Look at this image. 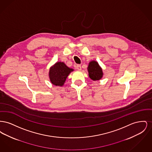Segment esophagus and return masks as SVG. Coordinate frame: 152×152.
<instances>
[{"instance_id": "34e87169", "label": "esophagus", "mask_w": 152, "mask_h": 152, "mask_svg": "<svg viewBox=\"0 0 152 152\" xmlns=\"http://www.w3.org/2000/svg\"><path fill=\"white\" fill-rule=\"evenodd\" d=\"M76 69L78 70V71H81V66L80 65H76Z\"/></svg>"}]
</instances>
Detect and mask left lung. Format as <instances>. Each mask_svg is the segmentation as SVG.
Returning a JSON list of instances; mask_svg holds the SVG:
<instances>
[{"instance_id": "obj_1", "label": "left lung", "mask_w": 152, "mask_h": 152, "mask_svg": "<svg viewBox=\"0 0 152 152\" xmlns=\"http://www.w3.org/2000/svg\"><path fill=\"white\" fill-rule=\"evenodd\" d=\"M88 71L89 77L94 81L101 79L103 76L102 68L96 61L89 62L88 66Z\"/></svg>"}]
</instances>
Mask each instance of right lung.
<instances>
[{
    "label": "right lung",
    "instance_id": "right-lung-1",
    "mask_svg": "<svg viewBox=\"0 0 152 152\" xmlns=\"http://www.w3.org/2000/svg\"><path fill=\"white\" fill-rule=\"evenodd\" d=\"M73 71L63 62H57L50 69L49 77L51 83L56 86H63L69 73Z\"/></svg>",
    "mask_w": 152,
    "mask_h": 152
}]
</instances>
